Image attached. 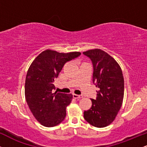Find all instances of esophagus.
<instances>
[{
	"instance_id": "34e87169",
	"label": "esophagus",
	"mask_w": 147,
	"mask_h": 147,
	"mask_svg": "<svg viewBox=\"0 0 147 147\" xmlns=\"http://www.w3.org/2000/svg\"><path fill=\"white\" fill-rule=\"evenodd\" d=\"M83 97L82 95H76V94H73V98L75 99H81Z\"/></svg>"
}]
</instances>
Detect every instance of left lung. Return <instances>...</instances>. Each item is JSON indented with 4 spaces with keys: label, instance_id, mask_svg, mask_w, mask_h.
<instances>
[{
    "label": "left lung",
    "instance_id": "left-lung-1",
    "mask_svg": "<svg viewBox=\"0 0 147 147\" xmlns=\"http://www.w3.org/2000/svg\"><path fill=\"white\" fill-rule=\"evenodd\" d=\"M83 54L92 61V81L99 89L97 98L91 99L90 109L84 111V119L95 127H106L113 122L122 105L124 82L122 69L112 57L100 49Z\"/></svg>",
    "mask_w": 147,
    "mask_h": 147
}]
</instances>
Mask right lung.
<instances>
[{
  "mask_svg": "<svg viewBox=\"0 0 147 147\" xmlns=\"http://www.w3.org/2000/svg\"><path fill=\"white\" fill-rule=\"evenodd\" d=\"M80 55L79 52L60 53L46 50L30 65L25 78V99L33 115L43 126L52 127L65 119L66 107L71 102L72 95L53 93L54 82L64 64Z\"/></svg>",
  "mask_w": 147,
  "mask_h": 147,
  "instance_id": "obj_1",
  "label": "right lung"
}]
</instances>
